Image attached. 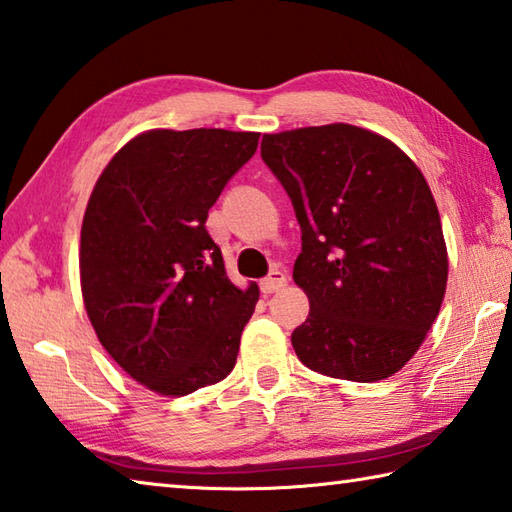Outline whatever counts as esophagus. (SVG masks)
<instances>
[{
    "label": "esophagus",
    "instance_id": "obj_1",
    "mask_svg": "<svg viewBox=\"0 0 512 512\" xmlns=\"http://www.w3.org/2000/svg\"><path fill=\"white\" fill-rule=\"evenodd\" d=\"M284 286H286V275L282 271H277V268L268 273V277H264L262 282H259L262 293H277V291H282Z\"/></svg>",
    "mask_w": 512,
    "mask_h": 512
}]
</instances>
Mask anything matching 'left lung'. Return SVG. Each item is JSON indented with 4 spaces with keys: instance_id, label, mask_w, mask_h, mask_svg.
<instances>
[{
    "instance_id": "obj_1",
    "label": "left lung",
    "mask_w": 512,
    "mask_h": 512,
    "mask_svg": "<svg viewBox=\"0 0 512 512\" xmlns=\"http://www.w3.org/2000/svg\"><path fill=\"white\" fill-rule=\"evenodd\" d=\"M262 161L302 230L293 280L311 311L291 336L297 358L356 383L396 374L425 340L448 282L421 170L392 141L345 123L264 134Z\"/></svg>"
}]
</instances>
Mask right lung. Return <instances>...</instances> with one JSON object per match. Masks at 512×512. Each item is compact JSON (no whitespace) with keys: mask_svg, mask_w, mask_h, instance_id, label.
<instances>
[{"mask_svg":"<svg viewBox=\"0 0 512 512\" xmlns=\"http://www.w3.org/2000/svg\"><path fill=\"white\" fill-rule=\"evenodd\" d=\"M259 134L152 129L100 174L80 232V277L100 345L138 383L185 396L224 380L257 284L228 280L208 210Z\"/></svg>","mask_w":512,"mask_h":512,"instance_id":"right-lung-1","label":"right lung"}]
</instances>
